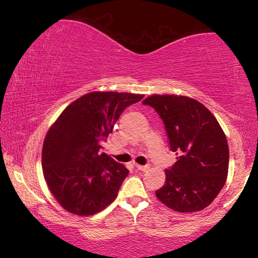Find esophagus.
I'll use <instances>...</instances> for the list:
<instances>
[{"label": "esophagus", "instance_id": "obj_1", "mask_svg": "<svg viewBox=\"0 0 258 258\" xmlns=\"http://www.w3.org/2000/svg\"><path fill=\"white\" fill-rule=\"evenodd\" d=\"M135 167H137L139 171H142V172H146V171H148V169H149V166L148 165H145V166H142V165H135Z\"/></svg>", "mask_w": 258, "mask_h": 258}]
</instances>
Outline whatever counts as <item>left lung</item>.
Instances as JSON below:
<instances>
[{
  "label": "left lung",
  "mask_w": 258,
  "mask_h": 258,
  "mask_svg": "<svg viewBox=\"0 0 258 258\" xmlns=\"http://www.w3.org/2000/svg\"><path fill=\"white\" fill-rule=\"evenodd\" d=\"M143 104L163 119L176 163L166 169L165 184L156 191L175 212L206 208L224 186L229 171V146L223 130L203 103L184 95H151Z\"/></svg>",
  "instance_id": "left-lung-1"
}]
</instances>
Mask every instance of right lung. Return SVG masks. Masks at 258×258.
Masks as SVG:
<instances>
[{
  "mask_svg": "<svg viewBox=\"0 0 258 258\" xmlns=\"http://www.w3.org/2000/svg\"><path fill=\"white\" fill-rule=\"evenodd\" d=\"M145 95L91 92L61 112L43 143V174L51 194L67 212L89 216L111 204L128 169L101 152L125 108Z\"/></svg>",
  "mask_w": 258,
  "mask_h": 258,
  "instance_id": "obj_1",
  "label": "right lung"
}]
</instances>
